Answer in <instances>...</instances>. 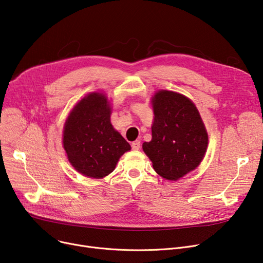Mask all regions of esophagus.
Wrapping results in <instances>:
<instances>
[{"mask_svg": "<svg viewBox=\"0 0 263 263\" xmlns=\"http://www.w3.org/2000/svg\"><path fill=\"white\" fill-rule=\"evenodd\" d=\"M131 146H132V149H133V150H139V149L141 148V142H140V141H134V142L131 144Z\"/></svg>", "mask_w": 263, "mask_h": 263, "instance_id": "1", "label": "esophagus"}]
</instances>
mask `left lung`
Masks as SVG:
<instances>
[{"label": "left lung", "instance_id": "1", "mask_svg": "<svg viewBox=\"0 0 263 263\" xmlns=\"http://www.w3.org/2000/svg\"><path fill=\"white\" fill-rule=\"evenodd\" d=\"M151 103L153 139L143 144V150L157 174L176 181L200 164L208 147V133L197 107L187 97L159 90Z\"/></svg>", "mask_w": 263, "mask_h": 263}]
</instances>
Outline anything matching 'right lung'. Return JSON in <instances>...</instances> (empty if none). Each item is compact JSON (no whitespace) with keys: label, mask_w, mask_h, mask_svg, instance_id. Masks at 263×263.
<instances>
[{"label":"right lung","mask_w":263,"mask_h":263,"mask_svg":"<svg viewBox=\"0 0 263 263\" xmlns=\"http://www.w3.org/2000/svg\"><path fill=\"white\" fill-rule=\"evenodd\" d=\"M110 110L105 95L90 92L74 105L65 122L64 149L69 162L83 176L104 178L131 149L110 123Z\"/></svg>","instance_id":"1"}]
</instances>
